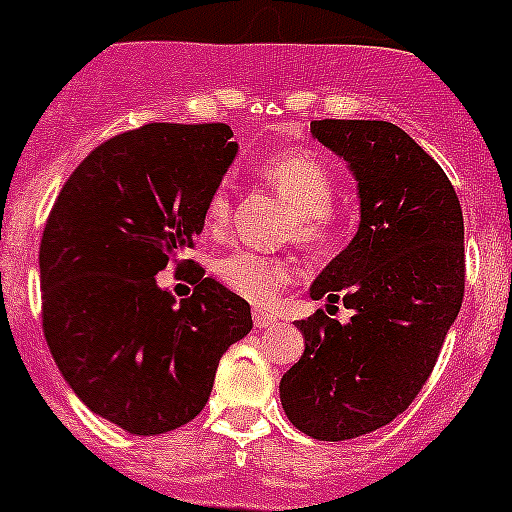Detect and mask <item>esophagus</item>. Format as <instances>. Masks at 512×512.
<instances>
[{
    "mask_svg": "<svg viewBox=\"0 0 512 512\" xmlns=\"http://www.w3.org/2000/svg\"><path fill=\"white\" fill-rule=\"evenodd\" d=\"M251 315H253V325H256V328H269V325L277 323V315L269 310H259V307H256Z\"/></svg>",
    "mask_w": 512,
    "mask_h": 512,
    "instance_id": "obj_1",
    "label": "esophagus"
}]
</instances>
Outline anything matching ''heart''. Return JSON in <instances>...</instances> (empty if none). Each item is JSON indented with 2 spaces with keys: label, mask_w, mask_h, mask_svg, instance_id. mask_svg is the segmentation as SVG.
Instances as JSON below:
<instances>
[{
  "label": "heart",
  "mask_w": 512,
  "mask_h": 512,
  "mask_svg": "<svg viewBox=\"0 0 512 512\" xmlns=\"http://www.w3.org/2000/svg\"><path fill=\"white\" fill-rule=\"evenodd\" d=\"M256 174L295 210L297 223L292 235L305 248L320 251L338 235V220L333 212L336 200V176L318 153L305 148L269 153L256 164ZM230 220V194L217 187L210 194L205 210V225L210 233H220ZM217 279L238 297L256 305L274 300L279 289L292 279V266L277 256L235 248L215 261Z\"/></svg>",
  "instance_id": "heart-1"
}]
</instances>
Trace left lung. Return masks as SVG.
<instances>
[{"instance_id":"1","label":"left lung","mask_w":512,"mask_h":512,"mask_svg":"<svg viewBox=\"0 0 512 512\" xmlns=\"http://www.w3.org/2000/svg\"><path fill=\"white\" fill-rule=\"evenodd\" d=\"M310 133L359 184L354 241L310 287L351 320H297L305 354L279 395L302 433L348 441L405 413L431 377L464 300V217L449 176L392 122L312 120Z\"/></svg>"}]
</instances>
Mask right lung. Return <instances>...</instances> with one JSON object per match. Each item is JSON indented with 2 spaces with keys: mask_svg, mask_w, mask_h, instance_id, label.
Returning a JSON list of instances; mask_svg holds the SVG:
<instances>
[{
  "mask_svg": "<svg viewBox=\"0 0 512 512\" xmlns=\"http://www.w3.org/2000/svg\"><path fill=\"white\" fill-rule=\"evenodd\" d=\"M223 122H148L104 140L63 184L40 241L43 333L84 405L133 436L210 400L220 356L253 328L215 279L176 302L156 274L194 248L238 143Z\"/></svg>",
  "mask_w": 512,
  "mask_h": 512,
  "instance_id": "add662e5",
  "label": "right lung"
}]
</instances>
